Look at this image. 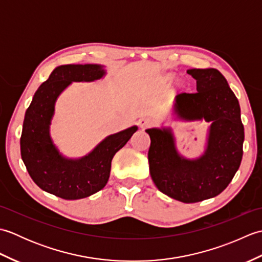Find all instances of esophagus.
<instances>
[{
  "mask_svg": "<svg viewBox=\"0 0 262 262\" xmlns=\"http://www.w3.org/2000/svg\"><path fill=\"white\" fill-rule=\"evenodd\" d=\"M138 125H140L142 129H144V128H146L149 125H152V119L148 118V117H143V118L138 120Z\"/></svg>",
  "mask_w": 262,
  "mask_h": 262,
  "instance_id": "obj_1",
  "label": "esophagus"
}]
</instances>
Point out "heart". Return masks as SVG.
Wrapping results in <instances>:
<instances>
[{
    "label": "heart",
    "instance_id": "heart-1",
    "mask_svg": "<svg viewBox=\"0 0 262 262\" xmlns=\"http://www.w3.org/2000/svg\"><path fill=\"white\" fill-rule=\"evenodd\" d=\"M174 79H176V75H174L173 73H169V74H166V75L164 76V80H165L166 82H169V83L173 82Z\"/></svg>",
    "mask_w": 262,
    "mask_h": 262
}]
</instances>
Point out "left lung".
<instances>
[{
    "label": "left lung",
    "instance_id": "obj_1",
    "mask_svg": "<svg viewBox=\"0 0 262 262\" xmlns=\"http://www.w3.org/2000/svg\"><path fill=\"white\" fill-rule=\"evenodd\" d=\"M197 93H181L173 114L183 121L209 122L204 153L187 159L178 152L170 127L148 128L149 173L166 196L182 203H198L220 194L238 170L243 155L244 128L235 94L216 69L187 70Z\"/></svg>",
    "mask_w": 262,
    "mask_h": 262
}]
</instances>
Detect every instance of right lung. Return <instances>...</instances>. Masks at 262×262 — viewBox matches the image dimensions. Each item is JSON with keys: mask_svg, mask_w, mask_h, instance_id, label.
<instances>
[{"mask_svg": "<svg viewBox=\"0 0 262 262\" xmlns=\"http://www.w3.org/2000/svg\"><path fill=\"white\" fill-rule=\"evenodd\" d=\"M107 74L103 65H59L38 88L27 109L20 138L21 158L31 179L43 191L75 200L91 196L107 185L114 155L125 146L137 126L109 135L90 153L66 158L51 137L55 103L72 82H93Z\"/></svg>", "mask_w": 262, "mask_h": 262, "instance_id": "right-lung-1", "label": "right lung"}]
</instances>
